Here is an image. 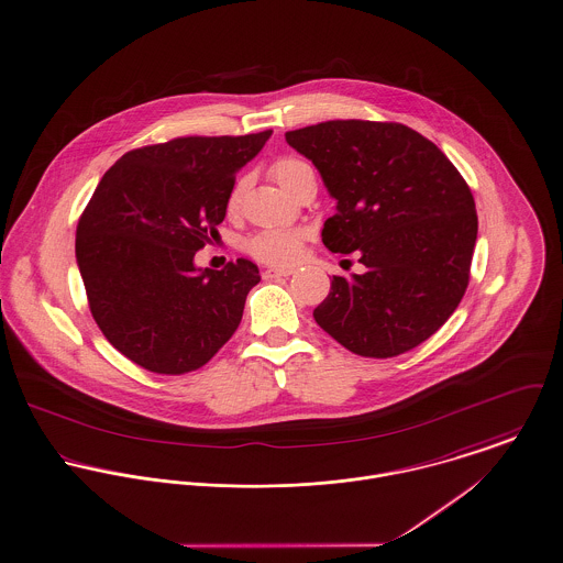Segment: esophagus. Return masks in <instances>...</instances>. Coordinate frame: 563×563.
Instances as JSON below:
<instances>
[{
  "mask_svg": "<svg viewBox=\"0 0 563 563\" xmlns=\"http://www.w3.org/2000/svg\"><path fill=\"white\" fill-rule=\"evenodd\" d=\"M292 273H295L292 268H275V266H268V268H264L262 277H264V279H284V277H290Z\"/></svg>",
  "mask_w": 563,
  "mask_h": 563,
  "instance_id": "esophagus-1",
  "label": "esophagus"
}]
</instances>
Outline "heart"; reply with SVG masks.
<instances>
[{
    "instance_id": "b5f03b06",
    "label": "heart",
    "mask_w": 563,
    "mask_h": 563,
    "mask_svg": "<svg viewBox=\"0 0 563 563\" xmlns=\"http://www.w3.org/2000/svg\"><path fill=\"white\" fill-rule=\"evenodd\" d=\"M306 167H309V165L303 163L301 158L284 156V158L273 163V176L288 191L290 185L295 183V178L299 176V172L306 169ZM239 191L241 189L236 187L232 198H230V205H234L239 200ZM303 241H306V232L303 230H297V228H271V230L257 232L247 241V252L252 256L257 257V260H262V262H268V264H290L301 254Z\"/></svg>"
}]
</instances>
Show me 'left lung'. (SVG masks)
Instances as JSON below:
<instances>
[{"label": "left lung", "mask_w": 563, "mask_h": 563, "mask_svg": "<svg viewBox=\"0 0 563 563\" xmlns=\"http://www.w3.org/2000/svg\"><path fill=\"white\" fill-rule=\"evenodd\" d=\"M338 202L322 243L357 252L363 275L333 277L316 322L361 357L402 355L461 303L477 239L468 185L430 140L398 122L329 120L288 131Z\"/></svg>", "instance_id": "obj_1"}]
</instances>
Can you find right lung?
<instances>
[{
  "label": "right lung",
  "instance_id": "add662e5",
  "mask_svg": "<svg viewBox=\"0 0 563 563\" xmlns=\"http://www.w3.org/2000/svg\"><path fill=\"white\" fill-rule=\"evenodd\" d=\"M273 131L178 137L120 156L86 206L75 256L90 311L113 349L156 374L202 367L234 335L260 282L239 257L221 271L194 257L225 217L236 172Z\"/></svg>",
  "mask_w": 563,
  "mask_h": 563
}]
</instances>
